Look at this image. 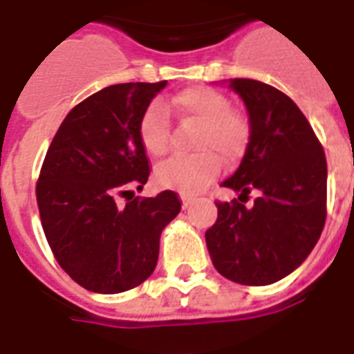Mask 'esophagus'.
I'll return each instance as SVG.
<instances>
[{"instance_id": "1", "label": "esophagus", "mask_w": 354, "mask_h": 354, "mask_svg": "<svg viewBox=\"0 0 354 354\" xmlns=\"http://www.w3.org/2000/svg\"><path fill=\"white\" fill-rule=\"evenodd\" d=\"M193 204V196H189V195H182V206L183 209H187L189 206Z\"/></svg>"}]
</instances>
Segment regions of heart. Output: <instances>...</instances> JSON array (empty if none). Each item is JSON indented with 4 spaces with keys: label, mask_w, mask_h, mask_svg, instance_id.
Returning a JSON list of instances; mask_svg holds the SVG:
<instances>
[{
    "label": "heart",
    "mask_w": 354,
    "mask_h": 354,
    "mask_svg": "<svg viewBox=\"0 0 354 354\" xmlns=\"http://www.w3.org/2000/svg\"><path fill=\"white\" fill-rule=\"evenodd\" d=\"M171 107L180 120L198 126L191 156H174L158 165L153 180L159 187L196 193L219 176L223 159L237 163L252 139L249 117L232 107L225 93L212 87L187 88L172 98ZM139 141L148 156L161 158L171 147V118L163 102L153 100L142 111L137 126Z\"/></svg>",
    "instance_id": "1"
}]
</instances>
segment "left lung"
I'll return each mask as SVG.
<instances>
[{
    "instance_id": "8db88e82",
    "label": "left lung",
    "mask_w": 354,
    "mask_h": 354,
    "mask_svg": "<svg viewBox=\"0 0 354 354\" xmlns=\"http://www.w3.org/2000/svg\"><path fill=\"white\" fill-rule=\"evenodd\" d=\"M252 126L249 150L223 187L241 193L217 201V221L206 232L213 266L245 286H267L301 266L327 219V159L314 129L279 88L236 77ZM252 188L261 196L244 206Z\"/></svg>"
}]
</instances>
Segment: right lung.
<instances>
[{"instance_id":"add662e5","label":"right lung","mask_w":354,"mask_h":354,"mask_svg":"<svg viewBox=\"0 0 354 354\" xmlns=\"http://www.w3.org/2000/svg\"><path fill=\"white\" fill-rule=\"evenodd\" d=\"M167 81L118 83L72 107L37 182L46 239L64 273L94 293H122L153 273L161 230L182 202L174 191L133 196L150 176L139 118ZM127 201L122 207L118 196Z\"/></svg>"}]
</instances>
